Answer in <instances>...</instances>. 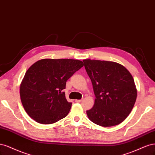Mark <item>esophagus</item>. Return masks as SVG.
<instances>
[{
  "mask_svg": "<svg viewBox=\"0 0 155 155\" xmlns=\"http://www.w3.org/2000/svg\"><path fill=\"white\" fill-rule=\"evenodd\" d=\"M82 101V99H81V100H75V102H77V103H80V102H81Z\"/></svg>",
  "mask_w": 155,
  "mask_h": 155,
  "instance_id": "esophagus-1",
  "label": "esophagus"
}]
</instances>
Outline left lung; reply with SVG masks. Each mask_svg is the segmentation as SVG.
<instances>
[{"label":"left lung","mask_w":155,"mask_h":155,"mask_svg":"<svg viewBox=\"0 0 155 155\" xmlns=\"http://www.w3.org/2000/svg\"><path fill=\"white\" fill-rule=\"evenodd\" d=\"M83 62L96 97L93 107L86 111L89 119L102 127L120 124L130 114L137 97L131 73L114 62L90 59Z\"/></svg>","instance_id":"8db88e82"}]
</instances>
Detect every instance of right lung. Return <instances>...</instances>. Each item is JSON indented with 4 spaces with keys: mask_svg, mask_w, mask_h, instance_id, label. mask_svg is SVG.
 <instances>
[{
    "mask_svg": "<svg viewBox=\"0 0 155 155\" xmlns=\"http://www.w3.org/2000/svg\"><path fill=\"white\" fill-rule=\"evenodd\" d=\"M83 62L74 59L45 58L29 68L20 86L22 106L37 122L50 124L66 117L72 103L63 89L68 80L79 70Z\"/></svg>",
    "mask_w": 155,
    "mask_h": 155,
    "instance_id": "add662e5",
    "label": "right lung"
}]
</instances>
